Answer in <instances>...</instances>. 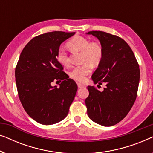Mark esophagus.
I'll return each mask as SVG.
<instances>
[{
	"instance_id": "esophagus-1",
	"label": "esophagus",
	"mask_w": 153,
	"mask_h": 153,
	"mask_svg": "<svg viewBox=\"0 0 153 153\" xmlns=\"http://www.w3.org/2000/svg\"><path fill=\"white\" fill-rule=\"evenodd\" d=\"M77 85H78V87L79 88H84L85 87V85H83V84H81V83H77Z\"/></svg>"
}]
</instances>
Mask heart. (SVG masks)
Returning a JSON list of instances; mask_svg holds the SVG:
<instances>
[{
    "label": "heart",
    "mask_w": 153,
    "mask_h": 153,
    "mask_svg": "<svg viewBox=\"0 0 153 153\" xmlns=\"http://www.w3.org/2000/svg\"><path fill=\"white\" fill-rule=\"evenodd\" d=\"M69 49L73 52H81V61L85 62L82 65L76 67L70 72V76L75 81L83 82L86 76L91 72V66H96L101 62L103 56L102 46L96 42H91L86 37L76 35L67 43ZM56 59L62 65H68V54L62 48L56 53Z\"/></svg>",
    "instance_id": "b5f03b06"
}]
</instances>
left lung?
<instances>
[{
  "label": "left lung",
  "instance_id": "1",
  "mask_svg": "<svg viewBox=\"0 0 153 153\" xmlns=\"http://www.w3.org/2000/svg\"><path fill=\"white\" fill-rule=\"evenodd\" d=\"M99 39L103 49L101 62L92 75L97 87L88 86L85 99L88 116L102 126L110 127L127 116L134 103L139 87L140 70L132 50L124 39L103 31H90Z\"/></svg>",
  "mask_w": 153,
  "mask_h": 153
}]
</instances>
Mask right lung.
Here are the masks:
<instances>
[{"mask_svg":"<svg viewBox=\"0 0 153 153\" xmlns=\"http://www.w3.org/2000/svg\"><path fill=\"white\" fill-rule=\"evenodd\" d=\"M75 33L53 31L34 37L21 53L15 70L16 84L22 106L28 116L42 125H53L68 116L77 91L56 59L61 44ZM53 80L62 82L52 87Z\"/></svg>","mask_w":153,"mask_h":153,"instance_id":"1","label":"right lung"}]
</instances>
